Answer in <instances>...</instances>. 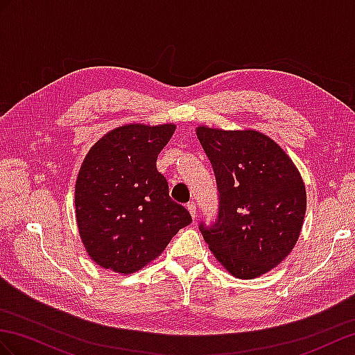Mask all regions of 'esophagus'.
Wrapping results in <instances>:
<instances>
[{"label":"esophagus","mask_w":355,"mask_h":355,"mask_svg":"<svg viewBox=\"0 0 355 355\" xmlns=\"http://www.w3.org/2000/svg\"><path fill=\"white\" fill-rule=\"evenodd\" d=\"M187 210H189L190 216H192V219L195 220L196 217H198V213H196V204H195V202H189V204H187Z\"/></svg>","instance_id":"esophagus-1"}]
</instances>
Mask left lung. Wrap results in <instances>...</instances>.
<instances>
[{
    "mask_svg": "<svg viewBox=\"0 0 355 355\" xmlns=\"http://www.w3.org/2000/svg\"><path fill=\"white\" fill-rule=\"evenodd\" d=\"M198 139L219 190L217 220L199 225L217 261L239 279H255L294 249L306 213V187L288 154L257 130L201 125Z\"/></svg>",
    "mask_w": 355,
    "mask_h": 355,
    "instance_id": "obj_1",
    "label": "left lung"
}]
</instances>
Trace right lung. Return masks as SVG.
Segmentation results:
<instances>
[{"label": "right lung", "instance_id": "add662e5", "mask_svg": "<svg viewBox=\"0 0 355 355\" xmlns=\"http://www.w3.org/2000/svg\"><path fill=\"white\" fill-rule=\"evenodd\" d=\"M174 132V124H125L88 151L75 205L80 239L97 266L124 275L138 271L192 222L169 198L168 181L156 166Z\"/></svg>", "mask_w": 355, "mask_h": 355}]
</instances>
